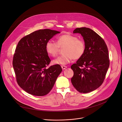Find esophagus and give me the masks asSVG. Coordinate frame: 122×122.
<instances>
[{
  "label": "esophagus",
  "mask_w": 122,
  "mask_h": 122,
  "mask_svg": "<svg viewBox=\"0 0 122 122\" xmlns=\"http://www.w3.org/2000/svg\"><path fill=\"white\" fill-rule=\"evenodd\" d=\"M61 67H62V68L63 69H65L66 68H67V66H61Z\"/></svg>",
  "instance_id": "34e87169"
}]
</instances>
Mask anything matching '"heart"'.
Listing matches in <instances>:
<instances>
[{
	"label": "heart",
	"mask_w": 122,
	"mask_h": 122,
	"mask_svg": "<svg viewBox=\"0 0 122 122\" xmlns=\"http://www.w3.org/2000/svg\"><path fill=\"white\" fill-rule=\"evenodd\" d=\"M63 48L64 55L54 60L53 64L64 65L70 62L73 59L78 60L81 58L85 52L86 44L83 40L79 39L77 36L67 34L58 37L57 42L48 41L45 45L47 53L53 57H56L60 48Z\"/></svg>",
	"instance_id": "heart-1"
}]
</instances>
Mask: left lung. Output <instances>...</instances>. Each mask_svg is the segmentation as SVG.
<instances>
[{
    "label": "left lung",
    "instance_id": "8db88e82",
    "mask_svg": "<svg viewBox=\"0 0 122 122\" xmlns=\"http://www.w3.org/2000/svg\"><path fill=\"white\" fill-rule=\"evenodd\" d=\"M86 44L83 56L71 66L74 72L71 79L75 88L81 93L91 92L101 85L110 65L108 49L104 40L90 28H77Z\"/></svg>",
    "mask_w": 122,
    "mask_h": 122
}]
</instances>
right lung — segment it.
Listing matches in <instances>:
<instances>
[{"label": "right lung", "mask_w": 122, "mask_h": 122, "mask_svg": "<svg viewBox=\"0 0 122 122\" xmlns=\"http://www.w3.org/2000/svg\"><path fill=\"white\" fill-rule=\"evenodd\" d=\"M59 33L40 29L23 37L17 45L12 60L16 81L29 94H48L62 71L59 64L47 67L51 60L45 49L46 42Z\"/></svg>", "instance_id": "add662e5"}]
</instances>
